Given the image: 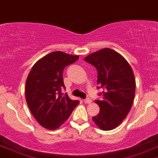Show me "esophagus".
Here are the masks:
<instances>
[{
	"label": "esophagus",
	"instance_id": "1",
	"mask_svg": "<svg viewBox=\"0 0 158 158\" xmlns=\"http://www.w3.org/2000/svg\"><path fill=\"white\" fill-rule=\"evenodd\" d=\"M83 102H84V103H86V104L91 103V100H90L89 98H86L84 101H83Z\"/></svg>",
	"mask_w": 158,
	"mask_h": 158
}]
</instances>
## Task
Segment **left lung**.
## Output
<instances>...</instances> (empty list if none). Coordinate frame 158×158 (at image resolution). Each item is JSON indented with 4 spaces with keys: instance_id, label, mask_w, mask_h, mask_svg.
<instances>
[{
    "instance_id": "1",
    "label": "left lung",
    "mask_w": 158,
    "mask_h": 158,
    "mask_svg": "<svg viewBox=\"0 0 158 158\" xmlns=\"http://www.w3.org/2000/svg\"><path fill=\"white\" fill-rule=\"evenodd\" d=\"M84 60L96 68L97 82L105 89L102 101H95L100 113L92 117L93 121L102 130H113L122 123L131 109L135 93L134 72L122 55L109 48L88 55Z\"/></svg>"
}]
</instances>
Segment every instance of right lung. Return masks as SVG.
Returning <instances> with one entry per match:
<instances>
[{"mask_svg": "<svg viewBox=\"0 0 158 158\" xmlns=\"http://www.w3.org/2000/svg\"><path fill=\"white\" fill-rule=\"evenodd\" d=\"M79 56L56 51L45 55L34 64L27 76L25 97L31 113L38 123L49 130H55L66 121L79 101L63 94L65 88L63 71Z\"/></svg>", "mask_w": 158, "mask_h": 158, "instance_id": "add662e5", "label": "right lung"}]
</instances>
